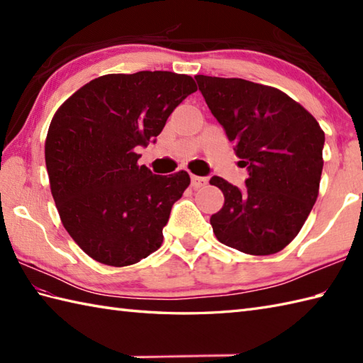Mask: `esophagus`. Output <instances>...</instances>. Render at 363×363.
<instances>
[{
    "label": "esophagus",
    "mask_w": 363,
    "mask_h": 363,
    "mask_svg": "<svg viewBox=\"0 0 363 363\" xmlns=\"http://www.w3.org/2000/svg\"><path fill=\"white\" fill-rule=\"evenodd\" d=\"M190 179H191V187H194V189H201V187L207 186V179H206V177H203V176L191 174Z\"/></svg>",
    "instance_id": "34e87169"
}]
</instances>
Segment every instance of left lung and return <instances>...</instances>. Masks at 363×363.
I'll use <instances>...</instances> for the list:
<instances>
[{
	"label": "left lung",
	"mask_w": 363,
	"mask_h": 363,
	"mask_svg": "<svg viewBox=\"0 0 363 363\" xmlns=\"http://www.w3.org/2000/svg\"><path fill=\"white\" fill-rule=\"evenodd\" d=\"M195 79L250 173L245 190L220 176L211 179L225 195L211 217L213 234L251 256L279 252L298 235L318 198L325 133L279 89L240 78Z\"/></svg>",
	"instance_id": "obj_1"
}]
</instances>
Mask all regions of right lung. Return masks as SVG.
<instances>
[{
    "mask_svg": "<svg viewBox=\"0 0 363 363\" xmlns=\"http://www.w3.org/2000/svg\"><path fill=\"white\" fill-rule=\"evenodd\" d=\"M196 90L191 76L172 72L104 74L54 113L45 140L51 194L67 233L99 264L134 265L160 248L190 176L152 174L135 150Z\"/></svg>",
    "mask_w": 363,
    "mask_h": 363,
    "instance_id": "right-lung-1",
    "label": "right lung"
}]
</instances>
